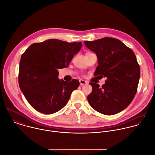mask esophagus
Returning a JSON list of instances; mask_svg holds the SVG:
<instances>
[{
    "instance_id": "34e87169",
    "label": "esophagus",
    "mask_w": 155,
    "mask_h": 155,
    "mask_svg": "<svg viewBox=\"0 0 155 155\" xmlns=\"http://www.w3.org/2000/svg\"><path fill=\"white\" fill-rule=\"evenodd\" d=\"M79 81H80V84L81 86H82V85H83V84H87V81H84V80H80Z\"/></svg>"
}]
</instances>
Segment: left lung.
Segmentation results:
<instances>
[{
	"label": "left lung",
	"instance_id": "8db88e82",
	"mask_svg": "<svg viewBox=\"0 0 155 155\" xmlns=\"http://www.w3.org/2000/svg\"><path fill=\"white\" fill-rule=\"evenodd\" d=\"M84 43L97 56L98 66L95 75L107 78L101 87L90 83L92 91L87 96L89 103L106 115L123 111L132 101L140 78V68L134 51L112 37Z\"/></svg>",
	"mask_w": 155,
	"mask_h": 155
}]
</instances>
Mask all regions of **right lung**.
Wrapping results in <instances>:
<instances>
[{
	"label": "right lung",
	"instance_id": "obj_1",
	"mask_svg": "<svg viewBox=\"0 0 155 155\" xmlns=\"http://www.w3.org/2000/svg\"><path fill=\"white\" fill-rule=\"evenodd\" d=\"M81 41L49 39L32 44L21 55L18 74L21 91L30 105L45 114L63 109L80 82L59 80L58 69L66 68L81 48Z\"/></svg>",
	"mask_w": 155,
	"mask_h": 155
}]
</instances>
